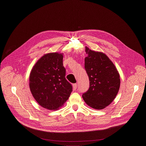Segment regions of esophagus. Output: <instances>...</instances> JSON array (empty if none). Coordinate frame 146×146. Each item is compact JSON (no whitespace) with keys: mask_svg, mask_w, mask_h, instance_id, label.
<instances>
[{"mask_svg":"<svg viewBox=\"0 0 146 146\" xmlns=\"http://www.w3.org/2000/svg\"><path fill=\"white\" fill-rule=\"evenodd\" d=\"M73 89L75 90L77 89V84H73Z\"/></svg>","mask_w":146,"mask_h":146,"instance_id":"34e87169","label":"esophagus"}]
</instances>
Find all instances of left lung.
Returning <instances> with one entry per match:
<instances>
[{
    "label": "left lung",
    "instance_id": "8db88e82",
    "mask_svg": "<svg viewBox=\"0 0 146 146\" xmlns=\"http://www.w3.org/2000/svg\"><path fill=\"white\" fill-rule=\"evenodd\" d=\"M88 56L84 67L89 77L90 87L82 94L85 102L91 108L100 110L113 101L120 86L119 74L113 62L102 52L86 48Z\"/></svg>",
    "mask_w": 146,
    "mask_h": 146
}]
</instances>
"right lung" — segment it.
I'll use <instances>...</instances> for the list:
<instances>
[{"label": "right lung", "mask_w": 146, "mask_h": 146, "mask_svg": "<svg viewBox=\"0 0 146 146\" xmlns=\"http://www.w3.org/2000/svg\"><path fill=\"white\" fill-rule=\"evenodd\" d=\"M65 76L62 54H46L36 62L30 74L29 87L41 106L55 110L67 101L73 88Z\"/></svg>", "instance_id": "1"}]
</instances>
